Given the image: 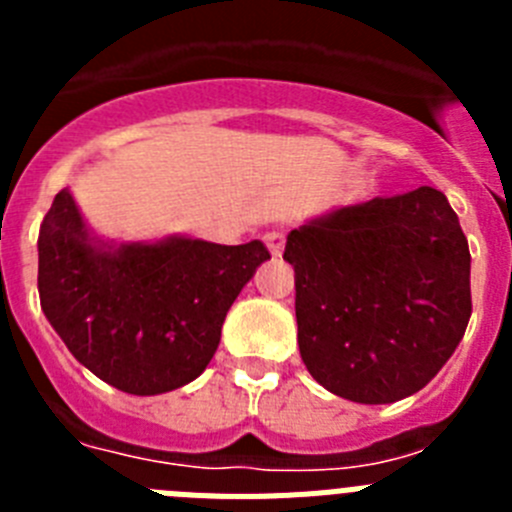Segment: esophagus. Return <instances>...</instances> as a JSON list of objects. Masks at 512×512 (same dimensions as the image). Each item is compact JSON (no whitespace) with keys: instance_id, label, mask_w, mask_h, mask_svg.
Returning <instances> with one entry per match:
<instances>
[{"instance_id":"1","label":"esophagus","mask_w":512,"mask_h":512,"mask_svg":"<svg viewBox=\"0 0 512 512\" xmlns=\"http://www.w3.org/2000/svg\"><path fill=\"white\" fill-rule=\"evenodd\" d=\"M264 241H266V248L271 251V256H282V251H284V235L282 233H277V230H274V233H266Z\"/></svg>"}]
</instances>
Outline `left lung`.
I'll list each match as a JSON object with an SVG mask.
<instances>
[{"label":"left lung","instance_id":"obj_1","mask_svg":"<svg viewBox=\"0 0 512 512\" xmlns=\"http://www.w3.org/2000/svg\"><path fill=\"white\" fill-rule=\"evenodd\" d=\"M284 261L302 361L343 400L387 405L423 390L472 315L469 243L433 187L330 207L289 230Z\"/></svg>","mask_w":512,"mask_h":512}]
</instances>
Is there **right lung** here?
<instances>
[{"instance_id": "obj_1", "label": "right lung", "mask_w": 512, "mask_h": 512, "mask_svg": "<svg viewBox=\"0 0 512 512\" xmlns=\"http://www.w3.org/2000/svg\"><path fill=\"white\" fill-rule=\"evenodd\" d=\"M269 256L166 235L117 243L94 233L61 189L38 235L45 318L74 359L128 395H164L205 372L225 315Z\"/></svg>"}]
</instances>
